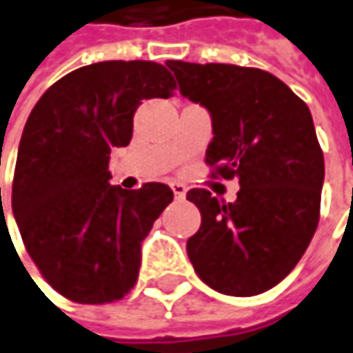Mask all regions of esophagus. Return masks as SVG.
Listing matches in <instances>:
<instances>
[{"instance_id": "1", "label": "esophagus", "mask_w": 353, "mask_h": 353, "mask_svg": "<svg viewBox=\"0 0 353 353\" xmlns=\"http://www.w3.org/2000/svg\"><path fill=\"white\" fill-rule=\"evenodd\" d=\"M172 191H174V195H176L177 199H183L185 193H188V188L183 183H172Z\"/></svg>"}]
</instances>
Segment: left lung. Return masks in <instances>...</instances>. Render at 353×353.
I'll return each instance as SVG.
<instances>
[{
    "instance_id": "obj_1",
    "label": "left lung",
    "mask_w": 353,
    "mask_h": 353,
    "mask_svg": "<svg viewBox=\"0 0 353 353\" xmlns=\"http://www.w3.org/2000/svg\"><path fill=\"white\" fill-rule=\"evenodd\" d=\"M179 92L213 121L205 162L213 177H238L234 203L207 189L188 256L207 285L232 297L275 287L303 258L319 226L324 156L307 103L274 74L232 64L168 60Z\"/></svg>"
}]
</instances>
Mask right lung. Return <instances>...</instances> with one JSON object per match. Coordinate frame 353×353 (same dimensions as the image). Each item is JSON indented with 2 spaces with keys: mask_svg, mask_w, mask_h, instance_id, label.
<instances>
[{
  "mask_svg": "<svg viewBox=\"0 0 353 353\" xmlns=\"http://www.w3.org/2000/svg\"><path fill=\"white\" fill-rule=\"evenodd\" d=\"M174 90L162 64L97 62L58 79L27 119L13 214L43 277L70 301L113 303L137 283L140 244L174 191L164 183L111 185L109 154L130 142L144 99H168Z\"/></svg>",
  "mask_w": 353,
  "mask_h": 353,
  "instance_id": "right-lung-1",
  "label": "right lung"
}]
</instances>
